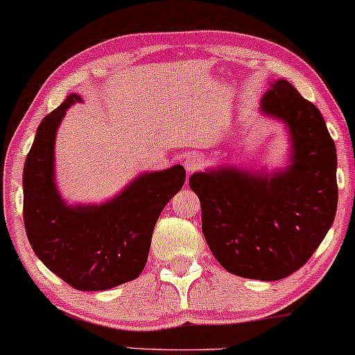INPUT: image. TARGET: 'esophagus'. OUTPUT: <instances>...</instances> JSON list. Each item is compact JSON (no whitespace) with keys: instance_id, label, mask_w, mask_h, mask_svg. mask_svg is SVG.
I'll return each instance as SVG.
<instances>
[{"instance_id":"obj_1","label":"esophagus","mask_w":355,"mask_h":355,"mask_svg":"<svg viewBox=\"0 0 355 355\" xmlns=\"http://www.w3.org/2000/svg\"><path fill=\"white\" fill-rule=\"evenodd\" d=\"M183 166L187 168V172H194L202 166V159H200V156L196 155V153H189V155L184 156Z\"/></svg>"}]
</instances>
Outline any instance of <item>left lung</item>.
<instances>
[{"label":"left lung","instance_id":"left-lung-1","mask_svg":"<svg viewBox=\"0 0 355 355\" xmlns=\"http://www.w3.org/2000/svg\"><path fill=\"white\" fill-rule=\"evenodd\" d=\"M260 111L284 123L290 153L274 172L221 164L189 177L210 252L226 271L257 280L290 276L331 228L338 205L336 148L314 103L287 79L269 81Z\"/></svg>","mask_w":355,"mask_h":355}]
</instances>
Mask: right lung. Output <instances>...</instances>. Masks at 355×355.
Returning <instances> with one entry per match:
<instances>
[{
	"mask_svg": "<svg viewBox=\"0 0 355 355\" xmlns=\"http://www.w3.org/2000/svg\"><path fill=\"white\" fill-rule=\"evenodd\" d=\"M79 102L70 94L36 130L24 166V223L47 269L81 292H102L144 271L156 221L187 172L178 164L144 172L103 202L68 204L57 187L55 137L67 110Z\"/></svg>",
	"mask_w": 355,
	"mask_h": 355,
	"instance_id": "right-lung-1",
	"label": "right lung"
}]
</instances>
